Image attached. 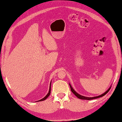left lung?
<instances>
[{
    "instance_id": "obj_1",
    "label": "left lung",
    "mask_w": 122,
    "mask_h": 122,
    "mask_svg": "<svg viewBox=\"0 0 122 122\" xmlns=\"http://www.w3.org/2000/svg\"><path fill=\"white\" fill-rule=\"evenodd\" d=\"M69 86H70V88H71V91L75 95H76V96L77 97L78 99H82V100H92V99H97V98H101V97H102L103 96H104L105 95H106L107 93L108 92V91H110V89H111V87H110L109 88H108L107 91L105 92L104 93L102 94H101L100 95H99V96H97V97H85V96H83V95H81L77 93L75 91V90L73 89V88L72 87V86H71V85L70 83H69Z\"/></svg>"
}]
</instances>
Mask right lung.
Masks as SVG:
<instances>
[{
  "label": "right lung",
  "mask_w": 122,
  "mask_h": 122,
  "mask_svg": "<svg viewBox=\"0 0 122 122\" xmlns=\"http://www.w3.org/2000/svg\"><path fill=\"white\" fill-rule=\"evenodd\" d=\"M51 82L50 83V89H49V91H48V93H47V94L45 97H44V98H42V99H41V100H39V101H37V102H41V101H44L47 98H48V97H49V95H50V93H51Z\"/></svg>",
  "instance_id": "obj_1"
}]
</instances>
